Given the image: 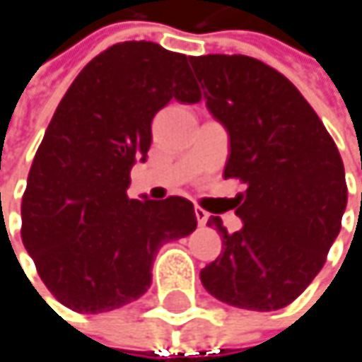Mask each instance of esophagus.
Listing matches in <instances>:
<instances>
[{"mask_svg": "<svg viewBox=\"0 0 362 362\" xmlns=\"http://www.w3.org/2000/svg\"><path fill=\"white\" fill-rule=\"evenodd\" d=\"M194 216H197V222H199L201 226H203V224H207V220H209V214H207L203 207H199V205L194 207Z\"/></svg>", "mask_w": 362, "mask_h": 362, "instance_id": "obj_1", "label": "esophagus"}]
</instances>
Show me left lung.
<instances>
[{"instance_id": "1", "label": "left lung", "mask_w": 362, "mask_h": 362, "mask_svg": "<svg viewBox=\"0 0 362 362\" xmlns=\"http://www.w3.org/2000/svg\"><path fill=\"white\" fill-rule=\"evenodd\" d=\"M207 109L230 136L226 180L243 220L222 235L224 252L201 270L203 287L247 310L291 304L319 274L341 228L348 186L339 151L300 90L276 69L243 54L192 56Z\"/></svg>"}]
</instances>
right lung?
<instances>
[{
	"mask_svg": "<svg viewBox=\"0 0 362 362\" xmlns=\"http://www.w3.org/2000/svg\"><path fill=\"white\" fill-rule=\"evenodd\" d=\"M172 98L201 100L188 58L153 41H123L83 66L45 129L23 194L21 237L49 293L75 313L138 300L159 247L197 228L184 197H127L153 117Z\"/></svg>",
	"mask_w": 362,
	"mask_h": 362,
	"instance_id": "obj_1",
	"label": "right lung"
}]
</instances>
